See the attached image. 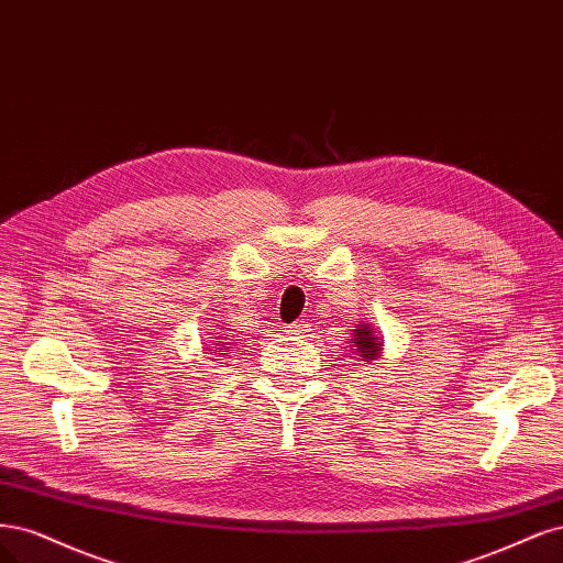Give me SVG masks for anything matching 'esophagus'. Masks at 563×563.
<instances>
[{"label":"esophagus","mask_w":563,"mask_h":563,"mask_svg":"<svg viewBox=\"0 0 563 563\" xmlns=\"http://www.w3.org/2000/svg\"><path fill=\"white\" fill-rule=\"evenodd\" d=\"M289 334L292 336H297V339H306V336H311V322H306V320H299V322H292L289 324V330H287Z\"/></svg>","instance_id":"esophagus-1"}]
</instances>
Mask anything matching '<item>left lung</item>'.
<instances>
[{
    "mask_svg": "<svg viewBox=\"0 0 563 563\" xmlns=\"http://www.w3.org/2000/svg\"><path fill=\"white\" fill-rule=\"evenodd\" d=\"M351 343H353V353L357 355L360 362H365V365H372V362L378 360L380 353H384V349H380L384 346V339L378 336V330L369 320H360V324H355Z\"/></svg>",
    "mask_w": 563,
    "mask_h": 563,
    "instance_id": "left-lung-1",
    "label": "left lung"
}]
</instances>
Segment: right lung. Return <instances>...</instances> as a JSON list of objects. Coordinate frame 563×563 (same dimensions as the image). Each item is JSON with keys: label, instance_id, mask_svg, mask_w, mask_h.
<instances>
[{"label": "right lung", "instance_id": "add662e5", "mask_svg": "<svg viewBox=\"0 0 563 563\" xmlns=\"http://www.w3.org/2000/svg\"><path fill=\"white\" fill-rule=\"evenodd\" d=\"M208 349H210V355L217 360V357H224L231 349H233V339H229V334L220 332V328H217L212 332V336L208 339Z\"/></svg>", "mask_w": 563, "mask_h": 563}]
</instances>
